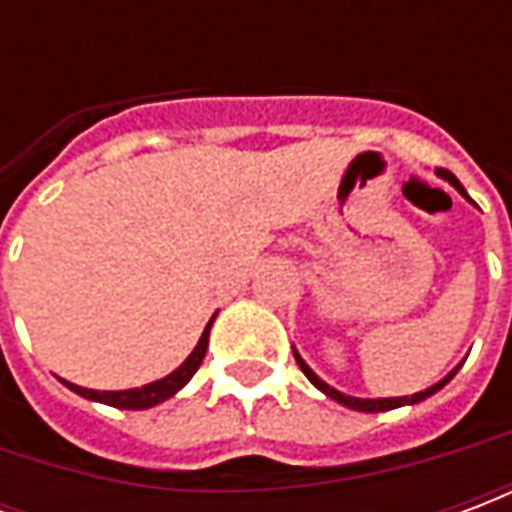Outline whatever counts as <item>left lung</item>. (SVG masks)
Instances as JSON below:
<instances>
[{
	"instance_id": "8db88e82",
	"label": "left lung",
	"mask_w": 512,
	"mask_h": 512,
	"mask_svg": "<svg viewBox=\"0 0 512 512\" xmlns=\"http://www.w3.org/2000/svg\"><path fill=\"white\" fill-rule=\"evenodd\" d=\"M436 172H439V178L450 180L452 186H455V189L461 191L463 197L469 200V194H466V189H463V186H461V180L455 178V175H452L450 169H436ZM469 202H474V200H469ZM293 356H296V362H299L301 373H304V376L310 378V384H312V386H318V389H321L323 395H329V397H332V400H337V403H343V406H348V408H354V411H367V414H376V411H389V408L408 406V403H419V400H425V397L436 395V392H439L441 386L450 384L452 376H455V373H458V367H461V365H458V367H455V370H452L450 376L441 378L439 384L428 386L425 392H417V395H411V397H378V400H362V397H351V395H343V392H337L334 386H329V384H326V381H321V378L315 376V373H312L310 367H307V362H304V359H301V356L296 354V351H293Z\"/></svg>"
}]
</instances>
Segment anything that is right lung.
<instances>
[{
  "label": "right lung",
  "instance_id": "add662e5",
  "mask_svg": "<svg viewBox=\"0 0 512 512\" xmlns=\"http://www.w3.org/2000/svg\"><path fill=\"white\" fill-rule=\"evenodd\" d=\"M211 323L205 326L200 343H197V348L191 351L189 359H186L175 373H169V376L161 378V381L139 386V389H126V392H95V389H84V386L68 384V381H62V384L68 386V389H73L76 395L87 397V400H98V403H106V406L128 408V411H142V408L158 406V403H164L167 397H172L178 389H183V386L189 384L191 376L197 373V367L202 365L205 351H208V332H211Z\"/></svg>",
  "mask_w": 512,
  "mask_h": 512
}]
</instances>
